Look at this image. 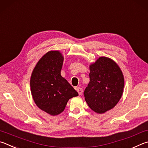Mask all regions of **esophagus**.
Here are the masks:
<instances>
[{
	"label": "esophagus",
	"mask_w": 148,
	"mask_h": 148,
	"mask_svg": "<svg viewBox=\"0 0 148 148\" xmlns=\"http://www.w3.org/2000/svg\"><path fill=\"white\" fill-rule=\"evenodd\" d=\"M77 91L78 92V94L79 95H81L82 94V92H83V90H82V88H80V87H77Z\"/></svg>",
	"instance_id": "obj_1"
}]
</instances>
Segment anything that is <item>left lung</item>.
<instances>
[{
  "instance_id": "1",
  "label": "left lung",
  "mask_w": 148,
  "mask_h": 148,
  "mask_svg": "<svg viewBox=\"0 0 148 148\" xmlns=\"http://www.w3.org/2000/svg\"><path fill=\"white\" fill-rule=\"evenodd\" d=\"M90 82L84 95L88 105L95 112L103 114L117 105L124 88L123 73L111 58L101 56L90 65Z\"/></svg>"
}]
</instances>
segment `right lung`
Wrapping results in <instances>:
<instances>
[{"mask_svg": "<svg viewBox=\"0 0 148 148\" xmlns=\"http://www.w3.org/2000/svg\"><path fill=\"white\" fill-rule=\"evenodd\" d=\"M64 56L59 51H50L41 57L30 77V90L37 107L51 116L64 111L69 99L79 94L61 76Z\"/></svg>", "mask_w": 148, "mask_h": 148, "instance_id": "1", "label": "right lung"}]
</instances>
